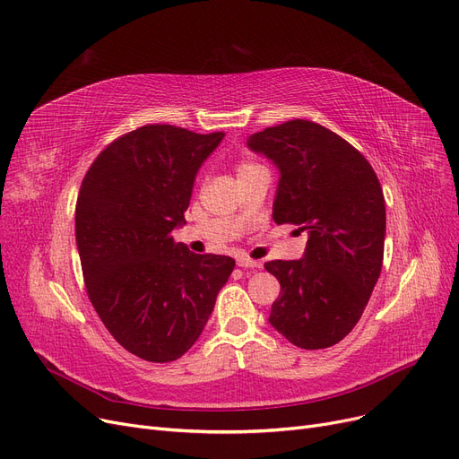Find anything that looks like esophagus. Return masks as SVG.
Instances as JSON below:
<instances>
[{
  "label": "esophagus",
  "instance_id": "34e87169",
  "mask_svg": "<svg viewBox=\"0 0 459 459\" xmlns=\"http://www.w3.org/2000/svg\"><path fill=\"white\" fill-rule=\"evenodd\" d=\"M238 266H240V268H258V266H261V263L251 261V258H247V256H240V258H238Z\"/></svg>",
  "mask_w": 459,
  "mask_h": 459
}]
</instances>
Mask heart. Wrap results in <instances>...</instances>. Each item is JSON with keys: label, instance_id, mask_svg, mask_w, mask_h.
<instances>
[{"label": "heart", "instance_id": "b5f03b06", "mask_svg": "<svg viewBox=\"0 0 459 459\" xmlns=\"http://www.w3.org/2000/svg\"><path fill=\"white\" fill-rule=\"evenodd\" d=\"M251 165H253V163H244V165H240V170L246 169V167H251Z\"/></svg>", "mask_w": 459, "mask_h": 459}]
</instances>
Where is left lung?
I'll return each mask as SVG.
<instances>
[{"label": "left lung", "mask_w": 459, "mask_h": 459, "mask_svg": "<svg viewBox=\"0 0 459 459\" xmlns=\"http://www.w3.org/2000/svg\"><path fill=\"white\" fill-rule=\"evenodd\" d=\"M247 148L279 170L273 221L307 232L300 261L264 264L281 285L268 321L296 347H332L360 321L381 275V184L360 152L307 119L255 133Z\"/></svg>", "instance_id": "1"}]
</instances>
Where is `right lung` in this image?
Here are the masks:
<instances>
[{
  "mask_svg": "<svg viewBox=\"0 0 459 459\" xmlns=\"http://www.w3.org/2000/svg\"><path fill=\"white\" fill-rule=\"evenodd\" d=\"M225 133L144 126L116 138L84 176L74 232L84 283L114 340L172 362L203 333L234 258L176 244L195 176Z\"/></svg>",
  "mask_w": 459,
  "mask_h": 459,
  "instance_id": "obj_1",
  "label": "right lung"
}]
</instances>
